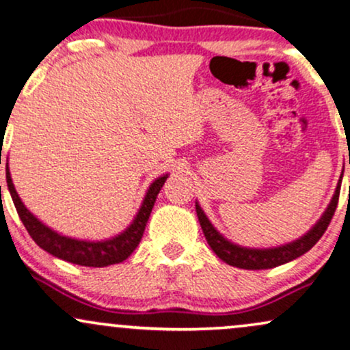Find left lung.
Listing matches in <instances>:
<instances>
[{"label":"left lung","mask_w":350,"mask_h":350,"mask_svg":"<svg viewBox=\"0 0 350 350\" xmlns=\"http://www.w3.org/2000/svg\"><path fill=\"white\" fill-rule=\"evenodd\" d=\"M349 163H350V158H349ZM340 183H342V174H340V178L338 180V186H336V191L332 193L331 202L327 204V207L323 212V215L319 217V220L314 223V225L311 226L305 234H301L300 238L293 239V241L290 243L280 244V246H272V247L241 246V244L233 243L231 239L223 237L220 231L213 226V223L208 220V217L205 215V212L202 210L199 202H196V212H197V217H199L202 231H204L208 246L212 247V251L215 252L223 262H226L228 266H233V267L247 269V271L272 269L300 258L301 254H305L306 251H310L311 247L319 241V238L323 237V233L326 231L327 225H329L332 215H334L336 207H338Z\"/></svg>","instance_id":"1"}]
</instances>
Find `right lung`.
<instances>
[{
	"label": "right lung",
	"instance_id": "1",
	"mask_svg": "<svg viewBox=\"0 0 350 350\" xmlns=\"http://www.w3.org/2000/svg\"><path fill=\"white\" fill-rule=\"evenodd\" d=\"M167 176H170L167 172L166 174L158 176L150 184L137 215L133 217L132 223H130L127 228L122 230L119 234L106 239H79L58 233L57 230L50 228L49 225H45L44 221L33 215L31 210L24 205V202L21 200L19 193L16 191L14 184H12L10 164L6 163L8 191L11 193V199L14 202V207L18 210L21 221L24 223L31 238L39 244L42 250L47 251L49 254L55 256V258L86 267L112 266V264L122 262V260H125L132 254L135 247L140 243L143 231H145L146 223H148L151 208H153L158 193L161 191L163 184L166 183Z\"/></svg>",
	"mask_w": 350,
	"mask_h": 350
}]
</instances>
